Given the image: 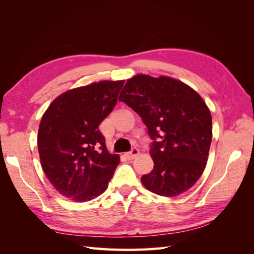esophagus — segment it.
I'll return each mask as SVG.
<instances>
[{
	"label": "esophagus",
	"instance_id": "1",
	"mask_svg": "<svg viewBox=\"0 0 254 254\" xmlns=\"http://www.w3.org/2000/svg\"><path fill=\"white\" fill-rule=\"evenodd\" d=\"M139 153H140L139 149L134 147V148L131 149V151H129V152L126 153V157H127L128 160H133L137 155H139Z\"/></svg>",
	"mask_w": 254,
	"mask_h": 254
}]
</instances>
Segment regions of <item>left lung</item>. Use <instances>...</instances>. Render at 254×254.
<instances>
[{
    "instance_id": "8db88e82",
    "label": "left lung",
    "mask_w": 254,
    "mask_h": 254,
    "mask_svg": "<svg viewBox=\"0 0 254 254\" xmlns=\"http://www.w3.org/2000/svg\"><path fill=\"white\" fill-rule=\"evenodd\" d=\"M119 99L140 115L153 140L155 165L141 178L143 186L165 197L190 190L204 171L212 142V117L202 97L173 77L137 74Z\"/></svg>"
}]
</instances>
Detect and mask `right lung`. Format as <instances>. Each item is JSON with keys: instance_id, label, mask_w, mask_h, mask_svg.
Wrapping results in <instances>:
<instances>
[{"instance_id": "right-lung-1", "label": "right lung", "mask_w": 254, "mask_h": 254, "mask_svg": "<svg viewBox=\"0 0 254 254\" xmlns=\"http://www.w3.org/2000/svg\"><path fill=\"white\" fill-rule=\"evenodd\" d=\"M125 80H102L65 91L49 106L38 131L42 170L59 194L89 201L108 188L120 156L98 130L118 102Z\"/></svg>"}]
</instances>
